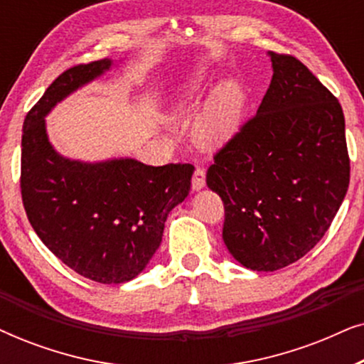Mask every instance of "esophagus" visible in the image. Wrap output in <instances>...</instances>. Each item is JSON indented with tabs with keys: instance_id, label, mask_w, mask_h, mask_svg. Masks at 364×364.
<instances>
[{
	"instance_id": "esophagus-1",
	"label": "esophagus",
	"mask_w": 364,
	"mask_h": 364,
	"mask_svg": "<svg viewBox=\"0 0 364 364\" xmlns=\"http://www.w3.org/2000/svg\"><path fill=\"white\" fill-rule=\"evenodd\" d=\"M203 187H205V171L200 167H197L192 177V188L193 191H200Z\"/></svg>"
}]
</instances>
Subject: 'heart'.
<instances>
[{
	"label": "heart",
	"mask_w": 364,
	"mask_h": 364,
	"mask_svg": "<svg viewBox=\"0 0 364 364\" xmlns=\"http://www.w3.org/2000/svg\"><path fill=\"white\" fill-rule=\"evenodd\" d=\"M205 74L198 71L188 79L182 92V111H196L200 101V92ZM245 94L235 79H227L218 84L208 96L203 111L197 121L196 134L198 142L207 147H222L237 136L240 129Z\"/></svg>",
	"instance_id": "heart-1"
}]
</instances>
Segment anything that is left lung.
Segmentation results:
<instances>
[{
	"label": "left lung",
	"instance_id": "8db88e82",
	"mask_svg": "<svg viewBox=\"0 0 364 364\" xmlns=\"http://www.w3.org/2000/svg\"><path fill=\"white\" fill-rule=\"evenodd\" d=\"M273 76L255 116L215 154L207 186L225 205L238 263L275 272L321 240L350 183L338 99L296 58L268 51Z\"/></svg>",
	"mask_w": 364,
	"mask_h": 364
}]
</instances>
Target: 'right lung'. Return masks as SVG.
Instances as JSON below:
<instances>
[{
	"label": "right lung",
	"mask_w": 364,
	"mask_h": 364,
	"mask_svg": "<svg viewBox=\"0 0 364 364\" xmlns=\"http://www.w3.org/2000/svg\"><path fill=\"white\" fill-rule=\"evenodd\" d=\"M112 66L106 58L54 79L24 119L21 141V196L34 232L69 268L107 285L131 282L147 267L193 173L191 164L154 167L131 157L84 162L53 147L48 114Z\"/></svg>",
	"instance_id": "right-lung-1"
}]
</instances>
